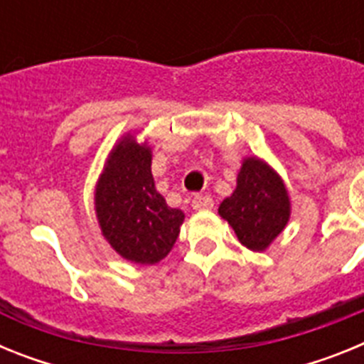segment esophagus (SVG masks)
Segmentation results:
<instances>
[{
	"mask_svg": "<svg viewBox=\"0 0 364 364\" xmlns=\"http://www.w3.org/2000/svg\"><path fill=\"white\" fill-rule=\"evenodd\" d=\"M191 208L195 211L211 210V208H213V198L208 197V195H195V197L191 198Z\"/></svg>",
	"mask_w": 364,
	"mask_h": 364,
	"instance_id": "esophagus-1",
	"label": "esophagus"
}]
</instances>
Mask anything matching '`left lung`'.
<instances>
[{
    "label": "left lung",
    "instance_id": "obj_1",
    "mask_svg": "<svg viewBox=\"0 0 364 364\" xmlns=\"http://www.w3.org/2000/svg\"><path fill=\"white\" fill-rule=\"evenodd\" d=\"M218 215L233 228L242 246L266 252L288 226L290 193L266 160L246 156L237 175V188L218 205Z\"/></svg>",
    "mask_w": 364,
    "mask_h": 364
}]
</instances>
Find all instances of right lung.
<instances>
[{"label": "right lung", "mask_w": 364, "mask_h": 364, "mask_svg": "<svg viewBox=\"0 0 364 364\" xmlns=\"http://www.w3.org/2000/svg\"><path fill=\"white\" fill-rule=\"evenodd\" d=\"M138 133H124L109 151L95 186V211L109 246L134 264H156L178 239L184 211L154 188L153 151Z\"/></svg>", "instance_id": "add662e5"}]
</instances>
